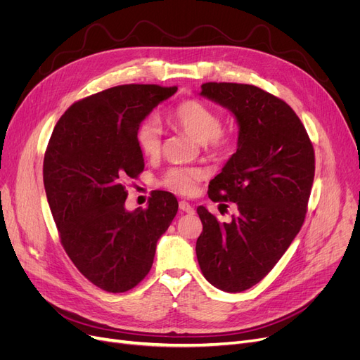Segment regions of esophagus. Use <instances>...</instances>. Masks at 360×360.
Returning a JSON list of instances; mask_svg holds the SVG:
<instances>
[{
	"label": "esophagus",
	"mask_w": 360,
	"mask_h": 360,
	"mask_svg": "<svg viewBox=\"0 0 360 360\" xmlns=\"http://www.w3.org/2000/svg\"><path fill=\"white\" fill-rule=\"evenodd\" d=\"M179 209L182 212H185V214H194V207L188 202H185V200L179 202Z\"/></svg>",
	"instance_id": "esophagus-1"
}]
</instances>
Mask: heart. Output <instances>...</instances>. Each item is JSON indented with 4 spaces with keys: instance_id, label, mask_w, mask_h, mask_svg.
<instances>
[{
    "instance_id": "obj_1",
    "label": "heart",
    "mask_w": 360,
    "mask_h": 360,
    "mask_svg": "<svg viewBox=\"0 0 360 360\" xmlns=\"http://www.w3.org/2000/svg\"><path fill=\"white\" fill-rule=\"evenodd\" d=\"M170 123L176 129L187 133L198 143H205L206 148L218 153L227 146V136L222 130L221 115L202 101L190 99L179 103L170 112ZM138 148L146 158H154L162 150V130L153 118L145 120L136 131ZM203 172L190 167L170 169L163 179V185L169 190L188 195L193 194L197 184L202 181Z\"/></svg>"
}]
</instances>
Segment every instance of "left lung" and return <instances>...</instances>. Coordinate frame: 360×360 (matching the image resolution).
<instances>
[{"label":"left lung","mask_w":360,"mask_h":360,"mask_svg":"<svg viewBox=\"0 0 360 360\" xmlns=\"http://www.w3.org/2000/svg\"><path fill=\"white\" fill-rule=\"evenodd\" d=\"M200 96L237 120V150L209 184L214 202H233L237 215L219 224L197 207L203 231L195 254L206 281L243 292L267 276L300 233L314 179V150L290 106L259 87L205 83Z\"/></svg>","instance_id":"left-lung-1"}]
</instances>
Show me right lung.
I'll list each match as a JSON object with an SVG mask.
<instances>
[{
	"label": "right lung",
	"instance_id": "add662e5",
	"mask_svg": "<svg viewBox=\"0 0 360 360\" xmlns=\"http://www.w3.org/2000/svg\"><path fill=\"white\" fill-rule=\"evenodd\" d=\"M178 87L124 84L71 105L49 141L43 178L62 246L98 288L120 294L150 273L158 238L178 212L155 191L146 209L126 210L124 181L143 170L136 131Z\"/></svg>",
	"mask_w": 360,
	"mask_h": 360
}]
</instances>
